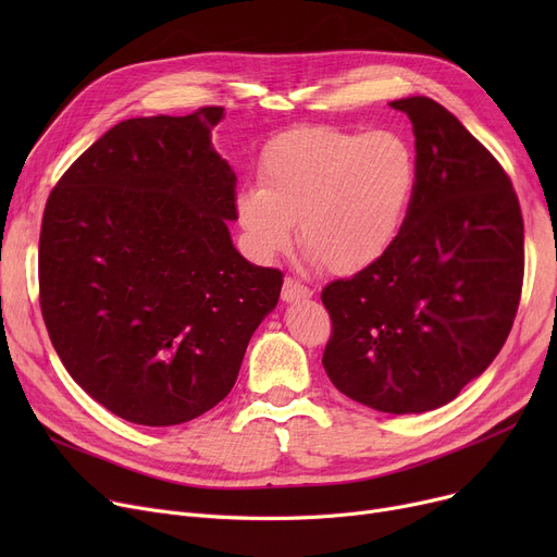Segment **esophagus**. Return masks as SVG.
Here are the masks:
<instances>
[{
    "instance_id": "esophagus-1",
    "label": "esophagus",
    "mask_w": 557,
    "mask_h": 557,
    "mask_svg": "<svg viewBox=\"0 0 557 557\" xmlns=\"http://www.w3.org/2000/svg\"><path fill=\"white\" fill-rule=\"evenodd\" d=\"M313 296V290L309 286H305L302 282L298 280H284V286H282V300L284 302H298V300H307Z\"/></svg>"
}]
</instances>
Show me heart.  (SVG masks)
I'll use <instances>...</instances> for the list:
<instances>
[{
  "mask_svg": "<svg viewBox=\"0 0 557 557\" xmlns=\"http://www.w3.org/2000/svg\"><path fill=\"white\" fill-rule=\"evenodd\" d=\"M418 158L399 133L309 126L275 137L259 160V187L234 196L248 250L271 261L294 242L330 273L382 259L406 221Z\"/></svg>",
  "mask_w": 557,
  "mask_h": 557,
  "instance_id": "1",
  "label": "heart"
}]
</instances>
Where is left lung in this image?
I'll use <instances>...</instances> for the list:
<instances>
[{
  "label": "left lung",
  "instance_id": "1",
  "mask_svg": "<svg viewBox=\"0 0 557 557\" xmlns=\"http://www.w3.org/2000/svg\"><path fill=\"white\" fill-rule=\"evenodd\" d=\"M416 135L418 187L391 250L323 288L332 384L374 411L441 408L499 355L519 307L523 219L485 146L429 97L391 101Z\"/></svg>",
  "mask_w": 557,
  "mask_h": 557
}]
</instances>
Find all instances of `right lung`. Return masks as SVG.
<instances>
[{
    "instance_id": "right-lung-1",
    "label": "right lung",
    "mask_w": 557,
    "mask_h": 557,
    "mask_svg": "<svg viewBox=\"0 0 557 557\" xmlns=\"http://www.w3.org/2000/svg\"><path fill=\"white\" fill-rule=\"evenodd\" d=\"M223 108L135 116L53 187L40 230V307L74 382L133 424L173 426L237 382L282 288L234 248L237 175L214 151Z\"/></svg>"
}]
</instances>
